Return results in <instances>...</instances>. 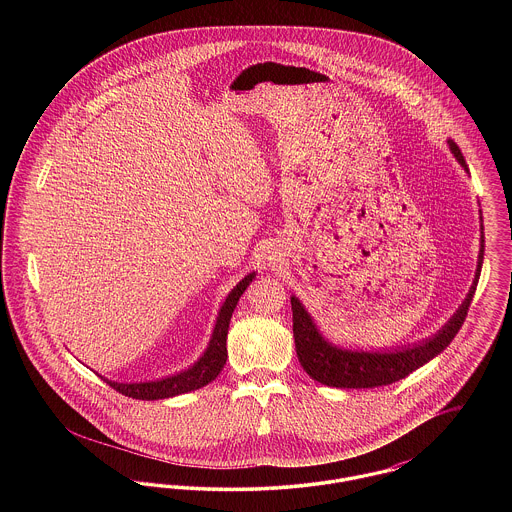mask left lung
<instances>
[{"label":"left lung","instance_id":"8db88e82","mask_svg":"<svg viewBox=\"0 0 512 512\" xmlns=\"http://www.w3.org/2000/svg\"><path fill=\"white\" fill-rule=\"evenodd\" d=\"M449 147L457 157V161L466 169L459 146L453 140H449ZM482 261H484V234H482V249L478 255L476 278L459 311L434 338L422 343H414V345H405L401 349L388 351V353L386 351L384 353L347 351V349L330 345L318 334L313 318L309 317V313L303 309L299 299L292 297L293 340H295V351H297L299 363L313 380L330 388H347V390L378 388V386H390L393 382L409 376L416 368L426 365L430 359L439 355L461 330L478 286Z\"/></svg>","mask_w":512,"mask_h":512}]
</instances>
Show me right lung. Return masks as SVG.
I'll return each mask as SVG.
<instances>
[{
  "label": "right lung",
  "instance_id": "add662e5",
  "mask_svg": "<svg viewBox=\"0 0 512 512\" xmlns=\"http://www.w3.org/2000/svg\"><path fill=\"white\" fill-rule=\"evenodd\" d=\"M255 272L247 274L244 280L228 293L224 305L220 307L219 318L215 324V332L213 338L209 341L207 351L203 353V357L195 363L192 368L174 374L169 378L157 380V382H140V384H119V382H111L105 380L113 390L119 391L126 397L132 399H144V401H153V399H165V397H174L180 393H188V391L199 390L203 386H207L209 382H213L219 376L222 366L226 365V336H228V324L232 313L245 292V288L253 282Z\"/></svg>",
  "mask_w": 512,
  "mask_h": 512
}]
</instances>
